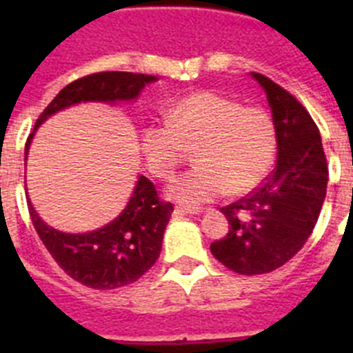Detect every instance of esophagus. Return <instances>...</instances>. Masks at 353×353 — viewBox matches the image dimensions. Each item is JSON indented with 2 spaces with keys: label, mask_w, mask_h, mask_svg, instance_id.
<instances>
[{
  "label": "esophagus",
  "mask_w": 353,
  "mask_h": 353,
  "mask_svg": "<svg viewBox=\"0 0 353 353\" xmlns=\"http://www.w3.org/2000/svg\"><path fill=\"white\" fill-rule=\"evenodd\" d=\"M176 212H179V214H189V215H192V214H201V212H203V208H196V207H176Z\"/></svg>",
  "instance_id": "esophagus-1"
}]
</instances>
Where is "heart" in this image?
Returning a JSON list of instances; mask_svg holds the SVG:
<instances>
[{"mask_svg":"<svg viewBox=\"0 0 353 353\" xmlns=\"http://www.w3.org/2000/svg\"><path fill=\"white\" fill-rule=\"evenodd\" d=\"M168 123H152L141 132L146 166L159 179H170L194 148L198 166L171 182V198L199 205L245 194L260 185L277 152L276 123L265 109L242 108L230 97L196 92L166 111Z\"/></svg>","mask_w":353,"mask_h":353,"instance_id":"b5f03b06","label":"heart"}]
</instances>
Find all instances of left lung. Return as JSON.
Listing matches in <instances>:
<instances>
[{"mask_svg": "<svg viewBox=\"0 0 353 353\" xmlns=\"http://www.w3.org/2000/svg\"><path fill=\"white\" fill-rule=\"evenodd\" d=\"M267 93L277 132V162L251 194L221 208L230 232L210 244L224 267L242 276L279 269L313 233L327 192L329 168L316 123L304 105L263 74L251 72Z\"/></svg>", "mask_w": 353, "mask_h": 353, "instance_id": "8db88e82", "label": "left lung"}]
</instances>
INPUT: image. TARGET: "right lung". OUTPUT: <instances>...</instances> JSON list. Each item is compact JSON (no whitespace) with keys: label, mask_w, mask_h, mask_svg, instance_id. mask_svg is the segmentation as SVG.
<instances>
[{"label":"right lung","mask_w":353,"mask_h":353,"mask_svg":"<svg viewBox=\"0 0 353 353\" xmlns=\"http://www.w3.org/2000/svg\"><path fill=\"white\" fill-rule=\"evenodd\" d=\"M155 76L132 72H97L67 84L43 109L37 127L68 105L79 102L134 101ZM35 130L26 141L28 148ZM28 210L40 240L56 263L81 285L95 290H114L138 281L157 261L162 236L170 223L173 205L159 198L155 185L139 176L129 203L117 219L90 233H63L48 226L28 198Z\"/></svg>","instance_id":"1"}]
</instances>
